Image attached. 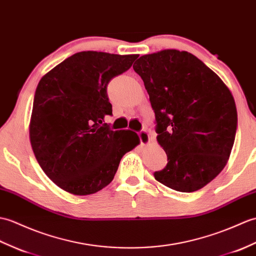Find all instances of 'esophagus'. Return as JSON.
Returning a JSON list of instances; mask_svg holds the SVG:
<instances>
[{
    "instance_id": "obj_1",
    "label": "esophagus",
    "mask_w": 256,
    "mask_h": 256,
    "mask_svg": "<svg viewBox=\"0 0 256 256\" xmlns=\"http://www.w3.org/2000/svg\"><path fill=\"white\" fill-rule=\"evenodd\" d=\"M138 136H140V140L142 145H148V144H150V134L146 132V130H140V132L138 133Z\"/></svg>"
}]
</instances>
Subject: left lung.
<instances>
[{"label":"left lung","instance_id":"1","mask_svg":"<svg viewBox=\"0 0 256 256\" xmlns=\"http://www.w3.org/2000/svg\"><path fill=\"white\" fill-rule=\"evenodd\" d=\"M135 62L155 112L157 142L168 157L155 179L178 192L198 191L220 174L230 157L238 123L232 94L186 51L162 50Z\"/></svg>","mask_w":256,"mask_h":256}]
</instances>
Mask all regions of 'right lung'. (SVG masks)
I'll list each match as a JSON object with an SVG mask.
<instances>
[{
    "instance_id": "obj_1",
    "label": "right lung",
    "mask_w": 256,
    "mask_h": 256,
    "mask_svg": "<svg viewBox=\"0 0 256 256\" xmlns=\"http://www.w3.org/2000/svg\"><path fill=\"white\" fill-rule=\"evenodd\" d=\"M138 56L82 51L41 77L29 138L41 169L64 191L89 195L102 190L114 180L124 154L140 144L135 132L102 124L112 114L106 86Z\"/></svg>"
}]
</instances>
